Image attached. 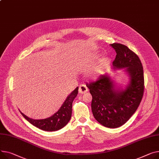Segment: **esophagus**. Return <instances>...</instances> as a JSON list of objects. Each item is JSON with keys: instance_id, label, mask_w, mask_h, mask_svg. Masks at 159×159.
<instances>
[{"instance_id": "34e87169", "label": "esophagus", "mask_w": 159, "mask_h": 159, "mask_svg": "<svg viewBox=\"0 0 159 159\" xmlns=\"http://www.w3.org/2000/svg\"><path fill=\"white\" fill-rule=\"evenodd\" d=\"M88 91V89L85 84H81V85H80L79 88V92L80 94H84L87 93Z\"/></svg>"}]
</instances>
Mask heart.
<instances>
[{
	"label": "heart",
	"mask_w": 159,
	"mask_h": 159,
	"mask_svg": "<svg viewBox=\"0 0 159 159\" xmlns=\"http://www.w3.org/2000/svg\"><path fill=\"white\" fill-rule=\"evenodd\" d=\"M93 59L91 57H88V58H86L82 62V64L85 66L86 68H89L91 66ZM103 70V65L102 64H100L98 65H97L94 66L90 71V75L93 77L97 76L102 73Z\"/></svg>",
	"instance_id": "b5f03b06"
}]
</instances>
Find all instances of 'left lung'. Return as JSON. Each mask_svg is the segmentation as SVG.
I'll list each match as a JSON object with an SVG mask.
<instances>
[{
    "instance_id": "obj_1",
    "label": "left lung",
    "mask_w": 159,
    "mask_h": 159,
    "mask_svg": "<svg viewBox=\"0 0 159 159\" xmlns=\"http://www.w3.org/2000/svg\"><path fill=\"white\" fill-rule=\"evenodd\" d=\"M111 46L116 56L112 65L114 69L125 68L130 82L125 89L116 88L107 75L87 83L92 95L91 109L96 120L108 128H118L124 125L138 108L144 89V72L138 56L127 47L114 43Z\"/></svg>"
}]
</instances>
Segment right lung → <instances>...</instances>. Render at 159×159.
Returning a JSON list of instances; mask_svg holds the SVG:
<instances>
[{
    "label": "right lung",
    "instance_id": "add662e5",
    "mask_svg": "<svg viewBox=\"0 0 159 159\" xmlns=\"http://www.w3.org/2000/svg\"><path fill=\"white\" fill-rule=\"evenodd\" d=\"M79 88L73 91L66 98L59 111L50 117L43 120H33L29 118L22 112L20 113L32 125L45 131H56L61 129L67 125L71 117L72 103L78 94Z\"/></svg>",
    "mask_w": 159,
    "mask_h": 159
}]
</instances>
